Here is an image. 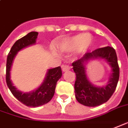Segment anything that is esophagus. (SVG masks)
Wrapping results in <instances>:
<instances>
[{
	"label": "esophagus",
	"mask_w": 128,
	"mask_h": 128,
	"mask_svg": "<svg viewBox=\"0 0 128 128\" xmlns=\"http://www.w3.org/2000/svg\"><path fill=\"white\" fill-rule=\"evenodd\" d=\"M71 69V67L70 65H65L63 66V68H62V70L63 72H67V71L70 70Z\"/></svg>",
	"instance_id": "1"
}]
</instances>
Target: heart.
Returning <instances> with one entry per match:
<instances>
[{"mask_svg": "<svg viewBox=\"0 0 128 128\" xmlns=\"http://www.w3.org/2000/svg\"><path fill=\"white\" fill-rule=\"evenodd\" d=\"M92 40L88 34H78L65 39L60 46V50L62 52H70L77 50V52H85L91 45Z\"/></svg>", "mask_w": 128, "mask_h": 128, "instance_id": "1", "label": "heart"}]
</instances>
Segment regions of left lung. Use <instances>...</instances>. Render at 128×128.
Wrapping results in <instances>:
<instances>
[{
  "label": "left lung",
  "mask_w": 128,
  "mask_h": 128,
  "mask_svg": "<svg viewBox=\"0 0 128 128\" xmlns=\"http://www.w3.org/2000/svg\"><path fill=\"white\" fill-rule=\"evenodd\" d=\"M102 59L111 68L109 80L102 87L94 86L89 80L86 65L91 60ZM76 73L74 88L77 101L84 106L94 107L100 106L108 100L115 91L119 78V68L117 56L113 48L106 46L98 48L92 52H87L82 57L72 63Z\"/></svg>",
  "instance_id": "1"
}]
</instances>
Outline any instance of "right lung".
<instances>
[{
	"instance_id": "right-lung-1",
	"label": "right lung",
	"mask_w": 128,
	"mask_h": 128,
	"mask_svg": "<svg viewBox=\"0 0 128 128\" xmlns=\"http://www.w3.org/2000/svg\"><path fill=\"white\" fill-rule=\"evenodd\" d=\"M38 32L32 31L16 41L11 48L6 59V84L16 98L29 107H38L49 102L54 96L56 82L62 76L61 68L60 67H57L48 70L42 83L33 91L24 93L20 91L14 85L11 80L10 72L15 57L19 51L35 44Z\"/></svg>"
}]
</instances>
